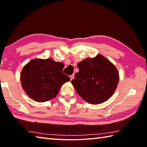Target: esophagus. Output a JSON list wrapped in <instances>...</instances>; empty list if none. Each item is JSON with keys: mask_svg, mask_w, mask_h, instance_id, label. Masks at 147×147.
<instances>
[{"mask_svg": "<svg viewBox=\"0 0 147 147\" xmlns=\"http://www.w3.org/2000/svg\"><path fill=\"white\" fill-rule=\"evenodd\" d=\"M74 74H71V75H70V79H71V80H73L74 78Z\"/></svg>", "mask_w": 147, "mask_h": 147, "instance_id": "1", "label": "esophagus"}]
</instances>
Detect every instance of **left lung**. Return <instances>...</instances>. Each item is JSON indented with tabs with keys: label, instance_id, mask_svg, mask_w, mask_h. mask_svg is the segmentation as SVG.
Masks as SVG:
<instances>
[{
	"label": "left lung",
	"instance_id": "left-lung-1",
	"mask_svg": "<svg viewBox=\"0 0 147 147\" xmlns=\"http://www.w3.org/2000/svg\"><path fill=\"white\" fill-rule=\"evenodd\" d=\"M78 68L79 72L71 83L85 100L98 104L112 95L119 82V73L108 59L99 54L80 62Z\"/></svg>",
	"mask_w": 147,
	"mask_h": 147
}]
</instances>
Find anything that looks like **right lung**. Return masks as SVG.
Listing matches in <instances>:
<instances>
[{
  "mask_svg": "<svg viewBox=\"0 0 147 147\" xmlns=\"http://www.w3.org/2000/svg\"><path fill=\"white\" fill-rule=\"evenodd\" d=\"M64 64L53 59H35L24 67L21 73L22 87L26 94L39 102L57 96L61 86L70 80L62 73Z\"/></svg>",
  "mask_w": 147,
  "mask_h": 147,
  "instance_id": "1",
  "label": "right lung"
}]
</instances>
